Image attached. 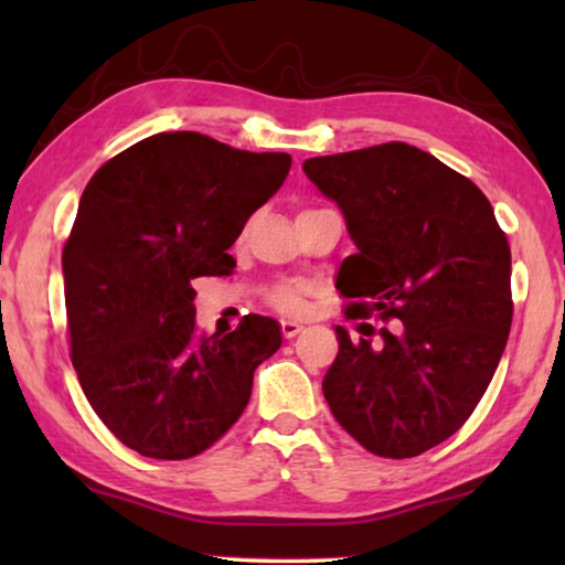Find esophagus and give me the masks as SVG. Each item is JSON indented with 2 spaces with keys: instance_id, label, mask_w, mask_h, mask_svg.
Returning <instances> with one entry per match:
<instances>
[{
  "instance_id": "34e87169",
  "label": "esophagus",
  "mask_w": 565,
  "mask_h": 565,
  "mask_svg": "<svg viewBox=\"0 0 565 565\" xmlns=\"http://www.w3.org/2000/svg\"><path fill=\"white\" fill-rule=\"evenodd\" d=\"M301 323H296V321H281V333H284V339H294V337H299L301 333Z\"/></svg>"
}]
</instances>
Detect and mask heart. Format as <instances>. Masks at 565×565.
<instances>
[{
	"label": "heart",
	"mask_w": 565,
	"mask_h": 565,
	"mask_svg": "<svg viewBox=\"0 0 565 565\" xmlns=\"http://www.w3.org/2000/svg\"><path fill=\"white\" fill-rule=\"evenodd\" d=\"M303 294H306V289L299 284L279 286V289L271 291V303L281 311H301L303 309Z\"/></svg>",
	"instance_id": "heart-1"
}]
</instances>
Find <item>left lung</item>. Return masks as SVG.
Returning a JSON list of instances; mask_svg holds the SVG:
<instances>
[{
  "label": "left lung",
  "instance_id": "left-lung-1",
  "mask_svg": "<svg viewBox=\"0 0 565 565\" xmlns=\"http://www.w3.org/2000/svg\"><path fill=\"white\" fill-rule=\"evenodd\" d=\"M303 171L356 246L337 274L347 317L398 319L379 341L337 327L323 396L371 454H424L463 426L499 366L513 317L509 242L471 179L404 141L306 159Z\"/></svg>",
  "mask_w": 565,
  "mask_h": 565
}]
</instances>
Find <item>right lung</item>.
I'll return each instance as SVG.
<instances>
[{"mask_svg":"<svg viewBox=\"0 0 565 565\" xmlns=\"http://www.w3.org/2000/svg\"><path fill=\"white\" fill-rule=\"evenodd\" d=\"M289 169V154L159 131L84 189L62 254L72 363L104 426L137 454L206 451L244 414L256 366L279 351V321L259 313L199 339L191 279L234 271L226 252Z\"/></svg>","mask_w":565,"mask_h":565,"instance_id":"1","label":"right lung"}]
</instances>
